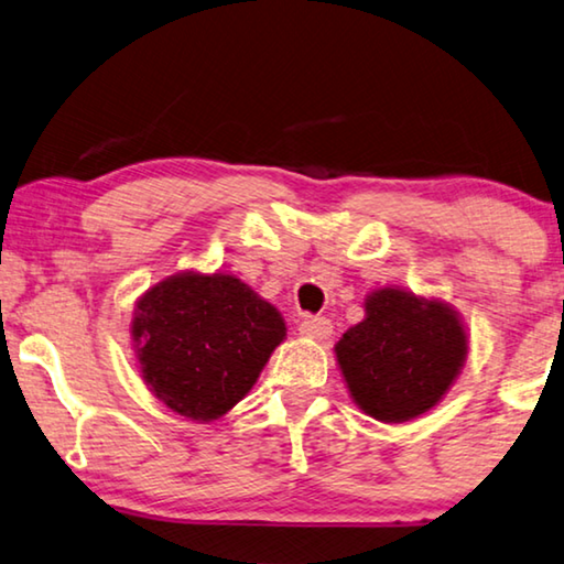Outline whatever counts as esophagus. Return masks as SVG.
Masks as SVG:
<instances>
[{
    "instance_id": "34e87169",
    "label": "esophagus",
    "mask_w": 564,
    "mask_h": 564,
    "mask_svg": "<svg viewBox=\"0 0 564 564\" xmlns=\"http://www.w3.org/2000/svg\"><path fill=\"white\" fill-rule=\"evenodd\" d=\"M299 330L303 336L308 338H316V341H324V338L330 336V330H334V326H330L328 318H318V316H306L301 321Z\"/></svg>"
}]
</instances>
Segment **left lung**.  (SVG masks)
<instances>
[{"label":"left lung","instance_id":"left-lung-1","mask_svg":"<svg viewBox=\"0 0 564 564\" xmlns=\"http://www.w3.org/2000/svg\"><path fill=\"white\" fill-rule=\"evenodd\" d=\"M366 316L334 346L348 394L366 416L401 424L444 399L469 354L467 328L449 303L406 289H379Z\"/></svg>","mask_w":564,"mask_h":564}]
</instances>
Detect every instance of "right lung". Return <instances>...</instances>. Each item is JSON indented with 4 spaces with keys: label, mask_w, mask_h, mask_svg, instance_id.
I'll use <instances>...</instances> for the list:
<instances>
[{
    "label": "right lung",
    "mask_w": 564,
    "mask_h": 564,
    "mask_svg": "<svg viewBox=\"0 0 564 564\" xmlns=\"http://www.w3.org/2000/svg\"><path fill=\"white\" fill-rule=\"evenodd\" d=\"M130 336L150 391L175 414L208 424L253 389L285 321L236 275L183 271L142 293Z\"/></svg>",
    "instance_id": "add662e5"
}]
</instances>
